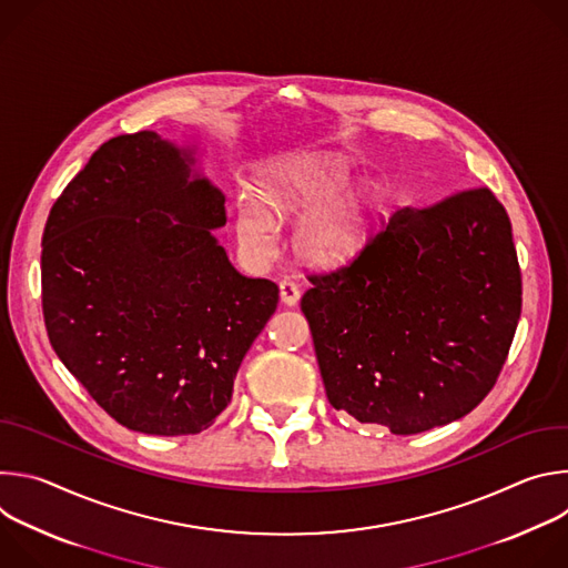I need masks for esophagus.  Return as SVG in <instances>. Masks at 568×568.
Returning a JSON list of instances; mask_svg holds the SVG:
<instances>
[{
	"label": "esophagus",
	"instance_id": "obj_1",
	"mask_svg": "<svg viewBox=\"0 0 568 568\" xmlns=\"http://www.w3.org/2000/svg\"><path fill=\"white\" fill-rule=\"evenodd\" d=\"M298 296H301V290H298V285L294 283V281H290V278H285V281H281V301L285 303V305H296L298 303Z\"/></svg>",
	"mask_w": 568,
	"mask_h": 568
}]
</instances>
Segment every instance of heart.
Segmentation results:
<instances>
[{"label":"heart","mask_w":568,"mask_h":568,"mask_svg":"<svg viewBox=\"0 0 568 568\" xmlns=\"http://www.w3.org/2000/svg\"><path fill=\"white\" fill-rule=\"evenodd\" d=\"M351 184L348 171L326 154H298L278 164L256 197H237L235 231L240 245L256 258L276 250L278 220L310 215L298 231V250L312 261H337L348 254L364 231V206L342 197Z\"/></svg>","instance_id":"obj_1"}]
</instances>
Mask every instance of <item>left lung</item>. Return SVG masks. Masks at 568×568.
Listing matches in <instances>:
<instances>
[{
  "mask_svg": "<svg viewBox=\"0 0 568 568\" xmlns=\"http://www.w3.org/2000/svg\"><path fill=\"white\" fill-rule=\"evenodd\" d=\"M301 298L328 402L397 436L467 416L508 359L521 270L488 186L397 209Z\"/></svg>",
  "mask_w": 568,
  "mask_h": 568,
  "instance_id": "left-lung-1",
  "label": "left lung"
}]
</instances>
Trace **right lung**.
Masks as SVG:
<instances>
[{
    "mask_svg": "<svg viewBox=\"0 0 568 568\" xmlns=\"http://www.w3.org/2000/svg\"><path fill=\"white\" fill-rule=\"evenodd\" d=\"M191 161L148 130L114 136L42 233L55 355L110 418L152 436L215 423L278 303V285L242 276L211 235L226 222L224 195L189 182Z\"/></svg>",
    "mask_w": 568,
    "mask_h": 568,
    "instance_id": "right-lung-1",
    "label": "right lung"
}]
</instances>
